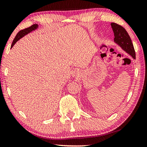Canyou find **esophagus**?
<instances>
[{
    "mask_svg": "<svg viewBox=\"0 0 147 147\" xmlns=\"http://www.w3.org/2000/svg\"><path fill=\"white\" fill-rule=\"evenodd\" d=\"M80 74V71L78 69H74L72 71V75H73V77L76 78V77L78 76Z\"/></svg>",
    "mask_w": 147,
    "mask_h": 147,
    "instance_id": "obj_1",
    "label": "esophagus"
}]
</instances>
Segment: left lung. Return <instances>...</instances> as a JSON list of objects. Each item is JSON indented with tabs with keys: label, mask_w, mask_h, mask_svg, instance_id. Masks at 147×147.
<instances>
[{
	"label": "left lung",
	"mask_w": 147,
	"mask_h": 147,
	"mask_svg": "<svg viewBox=\"0 0 147 147\" xmlns=\"http://www.w3.org/2000/svg\"><path fill=\"white\" fill-rule=\"evenodd\" d=\"M111 26L115 36V43L120 46L126 53L130 54L134 59H136L135 50L128 32L123 26L115 23H111Z\"/></svg>",
	"instance_id": "left-lung-1"
}]
</instances>
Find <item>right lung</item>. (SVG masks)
I'll use <instances>...</instances> for the list:
<instances>
[{
	"mask_svg": "<svg viewBox=\"0 0 147 147\" xmlns=\"http://www.w3.org/2000/svg\"><path fill=\"white\" fill-rule=\"evenodd\" d=\"M38 28V24H34L33 25H32L31 26L28 27V28H26L24 30H22L20 31L19 32H18V34L16 35V38H14L13 41V43L11 44V48L13 47V45L15 44L16 43V42L17 41H19L20 39L23 38L24 36H26V34H28L29 33H30L31 32L35 30H36L37 28Z\"/></svg>",
	"mask_w": 147,
	"mask_h": 147,
	"instance_id": "1",
	"label": "right lung"
}]
</instances>
